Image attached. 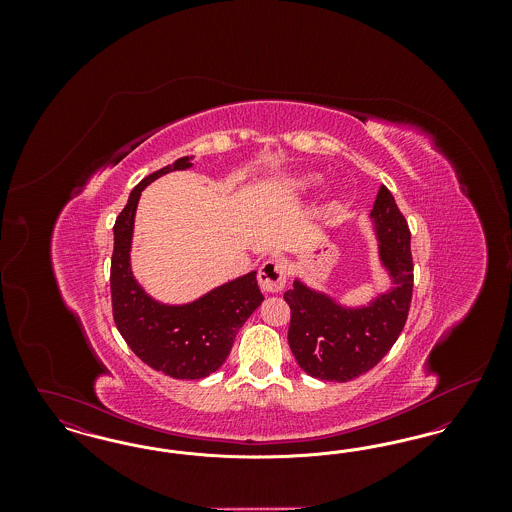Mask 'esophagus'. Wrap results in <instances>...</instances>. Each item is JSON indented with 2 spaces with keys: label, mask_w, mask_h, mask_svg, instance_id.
<instances>
[{
  "label": "esophagus",
  "mask_w": 512,
  "mask_h": 512,
  "mask_svg": "<svg viewBox=\"0 0 512 512\" xmlns=\"http://www.w3.org/2000/svg\"><path fill=\"white\" fill-rule=\"evenodd\" d=\"M259 286L267 293H278L286 286V263L282 259H268L259 270Z\"/></svg>",
  "instance_id": "obj_1"
}]
</instances>
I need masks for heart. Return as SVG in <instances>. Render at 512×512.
<instances>
[{
    "instance_id": "1",
    "label": "heart",
    "mask_w": 512,
    "mask_h": 512,
    "mask_svg": "<svg viewBox=\"0 0 512 512\" xmlns=\"http://www.w3.org/2000/svg\"><path fill=\"white\" fill-rule=\"evenodd\" d=\"M322 174L318 172H303V174H297L290 178L284 188H282V194L286 199H299V197H305V195L313 194L315 190L320 188L322 184ZM330 209H338V203H334Z\"/></svg>"
}]
</instances>
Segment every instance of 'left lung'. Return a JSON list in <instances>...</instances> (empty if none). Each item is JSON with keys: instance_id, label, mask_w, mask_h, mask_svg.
Masks as SVG:
<instances>
[{"instance_id": "8db88e82", "label": "left lung", "mask_w": 512, "mask_h": 512, "mask_svg": "<svg viewBox=\"0 0 512 512\" xmlns=\"http://www.w3.org/2000/svg\"><path fill=\"white\" fill-rule=\"evenodd\" d=\"M378 265L388 284L366 303H345L295 276L284 293L292 309L288 343L301 370L326 382H349L388 353L399 338L413 297V257L407 220L390 190L380 188L368 215Z\"/></svg>"}]
</instances>
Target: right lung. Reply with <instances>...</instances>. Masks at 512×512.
<instances>
[{
    "mask_svg": "<svg viewBox=\"0 0 512 512\" xmlns=\"http://www.w3.org/2000/svg\"><path fill=\"white\" fill-rule=\"evenodd\" d=\"M194 155L146 176L117 217L111 259L113 317L128 347L146 363L178 380H199L224 365L238 330L263 303L257 270L232 278L188 303L151 297L132 272L134 220L142 192L157 178L194 167Z\"/></svg>",
    "mask_w": 512,
    "mask_h": 512,
    "instance_id": "right-lung-1",
    "label": "right lung"
}]
</instances>
